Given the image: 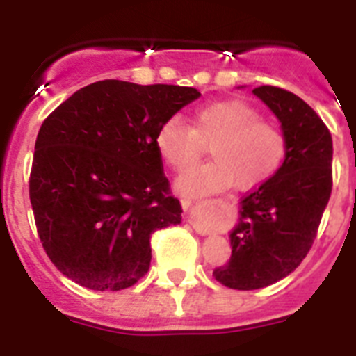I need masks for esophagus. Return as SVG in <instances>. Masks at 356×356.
I'll list each match as a JSON object with an SVG mask.
<instances>
[{"instance_id":"obj_1","label":"esophagus","mask_w":356,"mask_h":356,"mask_svg":"<svg viewBox=\"0 0 356 356\" xmlns=\"http://www.w3.org/2000/svg\"><path fill=\"white\" fill-rule=\"evenodd\" d=\"M181 205H184L185 210H188L191 207H193V203H191V201H187V200H184V201H181Z\"/></svg>"}]
</instances>
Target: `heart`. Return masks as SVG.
Here are the masks:
<instances>
[{
	"label": "heart",
	"instance_id": "b5f03b06",
	"mask_svg": "<svg viewBox=\"0 0 356 356\" xmlns=\"http://www.w3.org/2000/svg\"><path fill=\"white\" fill-rule=\"evenodd\" d=\"M210 143L212 160L194 168L176 181L178 193L203 197L234 185L251 191L280 169L287 153V139L275 122L242 99H222L203 105L191 119V128L176 118L165 119L155 134V147L169 168L181 172L200 159Z\"/></svg>",
	"mask_w": 356,
	"mask_h": 356
}]
</instances>
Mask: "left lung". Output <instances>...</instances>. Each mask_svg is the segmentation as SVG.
<instances>
[{
	"mask_svg": "<svg viewBox=\"0 0 356 356\" xmlns=\"http://www.w3.org/2000/svg\"><path fill=\"white\" fill-rule=\"evenodd\" d=\"M280 121L287 153L278 171L238 203L229 232L232 257L213 269L237 291L273 285L291 275L312 248L332 194V135L307 103L273 85L253 89Z\"/></svg>",
	"mask_w": 356,
	"mask_h": 356,
	"instance_id": "obj_1",
	"label": "left lung"
}]
</instances>
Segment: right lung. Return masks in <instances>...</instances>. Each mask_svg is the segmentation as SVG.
Returning a JSON list of instances; mask_svg holds the SVG:
<instances>
[{"label":"right lung","mask_w":356,"mask_h":356,"mask_svg":"<svg viewBox=\"0 0 356 356\" xmlns=\"http://www.w3.org/2000/svg\"><path fill=\"white\" fill-rule=\"evenodd\" d=\"M201 94L180 85L90 83L40 127L30 201L55 267L90 291L137 284L151 262V234L181 222L169 196L155 134Z\"/></svg>","instance_id":"1"}]
</instances>
